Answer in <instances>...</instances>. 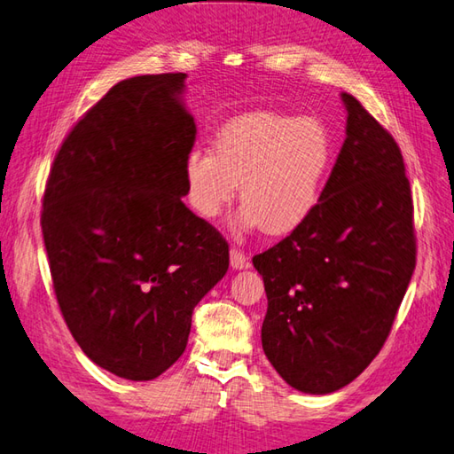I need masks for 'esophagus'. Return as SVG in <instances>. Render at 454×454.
<instances>
[{
  "label": "esophagus",
  "instance_id": "obj_1",
  "mask_svg": "<svg viewBox=\"0 0 454 454\" xmlns=\"http://www.w3.org/2000/svg\"><path fill=\"white\" fill-rule=\"evenodd\" d=\"M230 265H232L234 270L247 268V255L239 250V247H232V250H230Z\"/></svg>",
  "mask_w": 454,
  "mask_h": 454
}]
</instances>
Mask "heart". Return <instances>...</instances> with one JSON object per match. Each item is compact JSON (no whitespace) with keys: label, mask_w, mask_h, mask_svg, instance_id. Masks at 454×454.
Segmentation results:
<instances>
[{"label":"heart","mask_w":454,"mask_h":454,"mask_svg":"<svg viewBox=\"0 0 454 454\" xmlns=\"http://www.w3.org/2000/svg\"><path fill=\"white\" fill-rule=\"evenodd\" d=\"M333 163L334 144L321 120L244 114L218 131L215 149L186 155V197L200 218L215 220L239 184L238 224L286 236L315 212Z\"/></svg>","instance_id":"heart-1"}]
</instances>
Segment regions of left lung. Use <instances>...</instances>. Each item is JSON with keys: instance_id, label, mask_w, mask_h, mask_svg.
Instances as JSON below:
<instances>
[{"instance_id": "left-lung-1", "label": "left lung", "mask_w": 454, "mask_h": 454, "mask_svg": "<svg viewBox=\"0 0 454 454\" xmlns=\"http://www.w3.org/2000/svg\"><path fill=\"white\" fill-rule=\"evenodd\" d=\"M346 139L313 215L263 254L262 346L291 387L333 394L378 356L415 270L402 151L350 94Z\"/></svg>"}]
</instances>
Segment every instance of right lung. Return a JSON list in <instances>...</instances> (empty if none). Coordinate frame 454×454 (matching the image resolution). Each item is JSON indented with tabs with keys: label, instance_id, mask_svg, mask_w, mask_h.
Masks as SVG:
<instances>
[{
	"label": "right lung",
	"instance_id": "right-lung-1",
	"mask_svg": "<svg viewBox=\"0 0 454 454\" xmlns=\"http://www.w3.org/2000/svg\"><path fill=\"white\" fill-rule=\"evenodd\" d=\"M184 73L121 80L62 141L41 228L52 287L80 348L145 381L181 358L192 310L224 278L228 242L184 207L197 137Z\"/></svg>",
	"mask_w": 454,
	"mask_h": 454
}]
</instances>
